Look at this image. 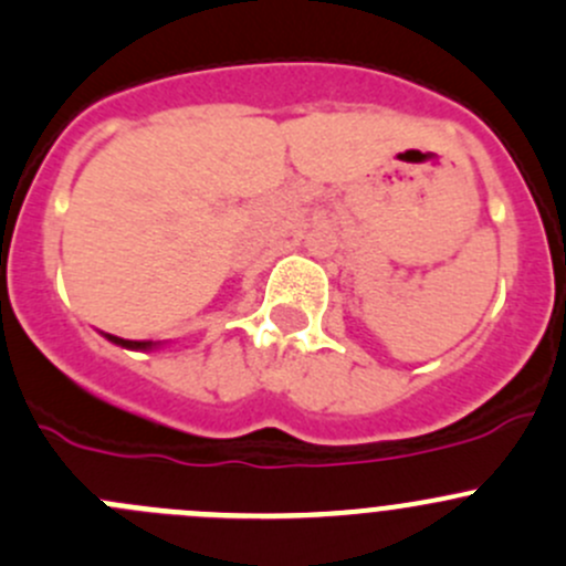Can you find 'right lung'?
<instances>
[{"label":"right lung","mask_w":566,"mask_h":566,"mask_svg":"<svg viewBox=\"0 0 566 566\" xmlns=\"http://www.w3.org/2000/svg\"><path fill=\"white\" fill-rule=\"evenodd\" d=\"M109 343L120 345V348H132V350H149L151 343H146V339H124V337H113V334H107Z\"/></svg>","instance_id":"add662e5"}]
</instances>
